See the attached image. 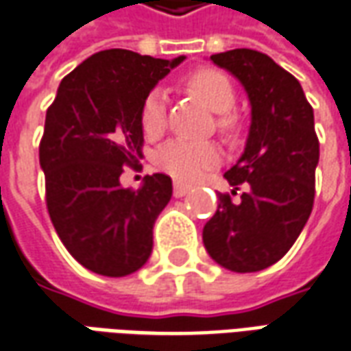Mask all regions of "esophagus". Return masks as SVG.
<instances>
[{
  "label": "esophagus",
  "mask_w": 351,
  "mask_h": 351,
  "mask_svg": "<svg viewBox=\"0 0 351 351\" xmlns=\"http://www.w3.org/2000/svg\"><path fill=\"white\" fill-rule=\"evenodd\" d=\"M190 190H192V186H188V184H184V182H178V180H176L175 186H173V193H175V197H182V195H186V193H190Z\"/></svg>",
  "instance_id": "obj_1"
}]
</instances>
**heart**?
Returning a JSON list of instances; mask_svg holds the SVG:
<instances>
[{
    "mask_svg": "<svg viewBox=\"0 0 351 351\" xmlns=\"http://www.w3.org/2000/svg\"><path fill=\"white\" fill-rule=\"evenodd\" d=\"M186 87L193 95L217 112L218 131L226 136L237 131V116L232 112L235 104V89L226 73L215 68H199L186 77ZM142 131L148 136H158L167 125V102L161 90H152L144 99L141 110ZM220 152L210 142H188L175 138L163 144L156 154V163L169 175L180 180H195L205 169L215 167Z\"/></svg>",
    "mask_w": 351,
    "mask_h": 351,
    "instance_id": "obj_1",
    "label": "heart"
}]
</instances>
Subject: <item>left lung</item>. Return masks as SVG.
Segmentation results:
<instances>
[{"label": "left lung", "instance_id": "8db88e82", "mask_svg": "<svg viewBox=\"0 0 351 351\" xmlns=\"http://www.w3.org/2000/svg\"><path fill=\"white\" fill-rule=\"evenodd\" d=\"M241 82L251 100V129L241 158L224 173L235 202L218 193L203 243L220 266L247 274L276 264L308 222L315 197L319 141L313 108L293 73L254 49L210 56Z\"/></svg>", "mask_w": 351, "mask_h": 351}]
</instances>
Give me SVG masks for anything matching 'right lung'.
I'll return each instance as SVG.
<instances>
[{
    "mask_svg": "<svg viewBox=\"0 0 351 351\" xmlns=\"http://www.w3.org/2000/svg\"><path fill=\"white\" fill-rule=\"evenodd\" d=\"M182 60L100 51L66 75L49 106L39 142L49 217L68 252L95 274L123 278L150 258L173 182L156 173L133 190L119 176L142 158V102Z\"/></svg>",
    "mask_w": 351,
    "mask_h": 351,
    "instance_id": "right-lung-1",
    "label": "right lung"
}]
</instances>
